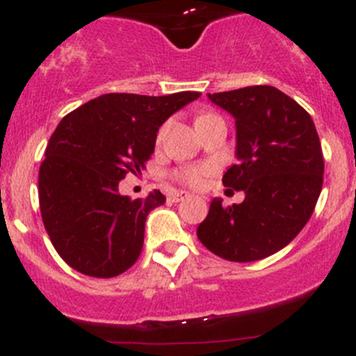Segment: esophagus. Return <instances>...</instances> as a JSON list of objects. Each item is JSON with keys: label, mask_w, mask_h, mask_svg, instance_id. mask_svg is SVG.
<instances>
[{"label": "esophagus", "mask_w": 356, "mask_h": 356, "mask_svg": "<svg viewBox=\"0 0 356 356\" xmlns=\"http://www.w3.org/2000/svg\"><path fill=\"white\" fill-rule=\"evenodd\" d=\"M190 193L188 192H183V190H179V192H173L170 193V197H168V200H171V202H179V200L186 199Z\"/></svg>", "instance_id": "1"}]
</instances>
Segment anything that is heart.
<instances>
[{
	"label": "heart",
	"instance_id": "b5f03b06",
	"mask_svg": "<svg viewBox=\"0 0 356 356\" xmlns=\"http://www.w3.org/2000/svg\"><path fill=\"white\" fill-rule=\"evenodd\" d=\"M209 115H213V114H204V115H200L199 119L209 118ZM211 171H213V168L207 166V164H202V166L186 168V170L179 171L178 178L181 179L183 183H188V185H193V186H200L204 181H206V178L209 177Z\"/></svg>",
	"mask_w": 356,
	"mask_h": 356
}]
</instances>
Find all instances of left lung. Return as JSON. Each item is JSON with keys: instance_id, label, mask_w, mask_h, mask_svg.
<instances>
[{"instance_id": "left-lung-1", "label": "left lung", "mask_w": 356, "mask_h": 356, "mask_svg": "<svg viewBox=\"0 0 356 356\" xmlns=\"http://www.w3.org/2000/svg\"><path fill=\"white\" fill-rule=\"evenodd\" d=\"M207 97L235 119L238 163L223 185L244 190L245 199L232 206L213 199L197 237L228 261H258L286 248L315 209L323 183L318 133L308 112L273 86Z\"/></svg>"}]
</instances>
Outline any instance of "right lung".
<instances>
[{
  "mask_svg": "<svg viewBox=\"0 0 356 356\" xmlns=\"http://www.w3.org/2000/svg\"><path fill=\"white\" fill-rule=\"evenodd\" d=\"M200 97L107 93L86 102L58 122L40 168V209L60 258L98 279L121 275L143 248L147 214L166 202L154 190L131 200L119 181L140 173L170 115Z\"/></svg>",
  "mask_w": 356,
  "mask_h": 356,
  "instance_id": "add662e5",
  "label": "right lung"
}]
</instances>
